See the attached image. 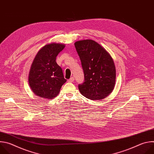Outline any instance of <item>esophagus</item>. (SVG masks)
<instances>
[{"label": "esophagus", "instance_id": "1", "mask_svg": "<svg viewBox=\"0 0 154 154\" xmlns=\"http://www.w3.org/2000/svg\"><path fill=\"white\" fill-rule=\"evenodd\" d=\"M74 80V77H71L69 80H68V82H73Z\"/></svg>", "mask_w": 154, "mask_h": 154}]
</instances>
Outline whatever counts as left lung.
<instances>
[{"label": "left lung", "instance_id": "1", "mask_svg": "<svg viewBox=\"0 0 154 154\" xmlns=\"http://www.w3.org/2000/svg\"><path fill=\"white\" fill-rule=\"evenodd\" d=\"M74 45L84 73V82L78 86L80 93L91 100L105 98L115 85L116 69L112 58L93 40L79 41Z\"/></svg>", "mask_w": 154, "mask_h": 154}]
</instances>
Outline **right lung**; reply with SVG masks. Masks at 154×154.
Wrapping results in <instances>:
<instances>
[{"label":"right lung","instance_id":"add662e5","mask_svg":"<svg viewBox=\"0 0 154 154\" xmlns=\"http://www.w3.org/2000/svg\"><path fill=\"white\" fill-rule=\"evenodd\" d=\"M62 44L51 43L37 53L30 68L29 82L33 92L45 99L56 97L66 82L63 70L56 62V57L64 48Z\"/></svg>","mask_w":154,"mask_h":154}]
</instances>
